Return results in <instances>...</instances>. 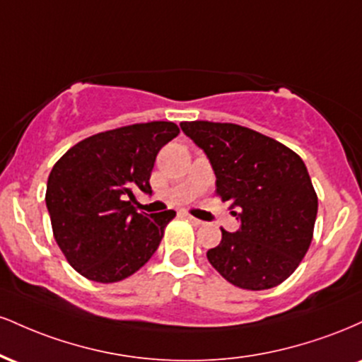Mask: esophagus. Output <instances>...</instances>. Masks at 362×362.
I'll return each mask as SVG.
<instances>
[{"label":"esophagus","instance_id":"34e87169","mask_svg":"<svg viewBox=\"0 0 362 362\" xmlns=\"http://www.w3.org/2000/svg\"><path fill=\"white\" fill-rule=\"evenodd\" d=\"M184 218H185V219H189V221L192 223L194 226H202V224H204V221H201V219L194 218V216H190L189 213H184Z\"/></svg>","mask_w":362,"mask_h":362}]
</instances>
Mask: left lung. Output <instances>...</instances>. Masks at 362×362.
Here are the masks:
<instances>
[{
    "instance_id": "left-lung-1",
    "label": "left lung",
    "mask_w": 362,
    "mask_h": 362,
    "mask_svg": "<svg viewBox=\"0 0 362 362\" xmlns=\"http://www.w3.org/2000/svg\"><path fill=\"white\" fill-rule=\"evenodd\" d=\"M204 149L216 175V194L238 209L240 228L221 230L207 260L228 282L262 291L296 271L313 240L318 197L305 163L293 149L253 129L228 122H182Z\"/></svg>"
}]
</instances>
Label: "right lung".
<instances>
[{"label": "right lung", "mask_w": 362, "mask_h": 362, "mask_svg": "<svg viewBox=\"0 0 362 362\" xmlns=\"http://www.w3.org/2000/svg\"><path fill=\"white\" fill-rule=\"evenodd\" d=\"M180 129L173 122L132 124L80 141L54 165L45 204L52 233L66 260L95 282H119L139 271L156 252L168 209L138 213L136 192L151 194L158 151Z\"/></svg>", "instance_id": "right-lung-1"}]
</instances>
